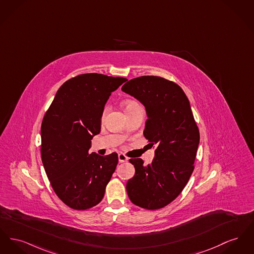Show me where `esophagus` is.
<instances>
[{
	"label": "esophagus",
	"mask_w": 254,
	"mask_h": 254,
	"mask_svg": "<svg viewBox=\"0 0 254 254\" xmlns=\"http://www.w3.org/2000/svg\"><path fill=\"white\" fill-rule=\"evenodd\" d=\"M118 159H119L120 163H124V162H127L128 158H127L124 153H119V155H118Z\"/></svg>",
	"instance_id": "34e87169"
}]
</instances>
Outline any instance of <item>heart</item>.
Masks as SVG:
<instances>
[{
    "label": "heart",
    "instance_id": "obj_1",
    "mask_svg": "<svg viewBox=\"0 0 254 254\" xmlns=\"http://www.w3.org/2000/svg\"><path fill=\"white\" fill-rule=\"evenodd\" d=\"M138 105H139L137 103H135V102H127V103H126L125 105H124V108H125V111H127V110H129V109H131L133 107L138 106Z\"/></svg>",
    "mask_w": 254,
    "mask_h": 254
}]
</instances>
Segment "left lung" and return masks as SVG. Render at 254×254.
<instances>
[{
    "label": "left lung",
    "instance_id": "8db88e82",
    "mask_svg": "<svg viewBox=\"0 0 254 254\" xmlns=\"http://www.w3.org/2000/svg\"><path fill=\"white\" fill-rule=\"evenodd\" d=\"M122 90L145 106L148 120L143 133L151 146L156 145L151 164L129 160L135 175L127 192L137 206L162 208L181 193L194 171L199 131L189 100L177 83L154 75L130 79Z\"/></svg>",
    "mask_w": 254,
    "mask_h": 254
}]
</instances>
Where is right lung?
Instances as JSON below:
<instances>
[{"label": "right lung", "instance_id": "obj_1", "mask_svg": "<svg viewBox=\"0 0 254 254\" xmlns=\"http://www.w3.org/2000/svg\"><path fill=\"white\" fill-rule=\"evenodd\" d=\"M127 79L83 74L64 82L42 121L41 157L47 177L69 207L86 210L104 197L118 164V154H89L91 140L111 93Z\"/></svg>", "mask_w": 254, "mask_h": 254}]
</instances>
